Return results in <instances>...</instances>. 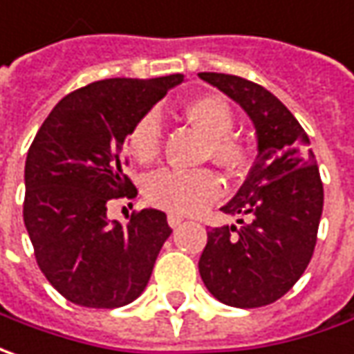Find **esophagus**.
<instances>
[{"label":"esophagus","instance_id":"1","mask_svg":"<svg viewBox=\"0 0 354 354\" xmlns=\"http://www.w3.org/2000/svg\"><path fill=\"white\" fill-rule=\"evenodd\" d=\"M182 223H184V217H182V215L174 214V212L168 214V225L172 227V229H176V227H180Z\"/></svg>","mask_w":354,"mask_h":354}]
</instances>
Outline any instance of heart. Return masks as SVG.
I'll return each instance as SVG.
<instances>
[{"instance_id": "b5f03b06", "label": "heart", "mask_w": 354, "mask_h": 354, "mask_svg": "<svg viewBox=\"0 0 354 354\" xmlns=\"http://www.w3.org/2000/svg\"><path fill=\"white\" fill-rule=\"evenodd\" d=\"M192 125L207 137L209 158L227 170H239L247 160V151L231 131L235 125L233 109L225 97L217 93H200L189 97L182 107ZM129 153L139 162H151L160 153L162 125L154 111L145 113L129 131ZM223 189L219 176L212 170H172L165 168L151 176L147 186V198L178 214L200 212L205 203L215 200Z\"/></svg>"}]
</instances>
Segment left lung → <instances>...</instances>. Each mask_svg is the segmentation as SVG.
Instances as JSON below:
<instances>
[{
    "label": "left lung",
    "mask_w": 354,
    "mask_h": 354,
    "mask_svg": "<svg viewBox=\"0 0 354 354\" xmlns=\"http://www.w3.org/2000/svg\"><path fill=\"white\" fill-rule=\"evenodd\" d=\"M198 76L241 105L257 133V160L221 207L247 221L207 231L200 276L221 304L268 306L298 282L311 261L323 212L319 168L306 131L274 93L231 74Z\"/></svg>",
    "instance_id": "left-lung-1"
}]
</instances>
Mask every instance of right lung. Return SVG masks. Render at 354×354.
Returning <instances> with one entry per match:
<instances>
[{"mask_svg":"<svg viewBox=\"0 0 354 354\" xmlns=\"http://www.w3.org/2000/svg\"><path fill=\"white\" fill-rule=\"evenodd\" d=\"M182 82L172 74L88 84L56 104L32 140L23 221L39 268L76 306H127L151 280L172 233L166 214L149 207L123 225L107 219V203L137 196L123 174L129 131Z\"/></svg>","mask_w":354,"mask_h":354,"instance_id":"add662e5","label":"right lung"}]
</instances>
